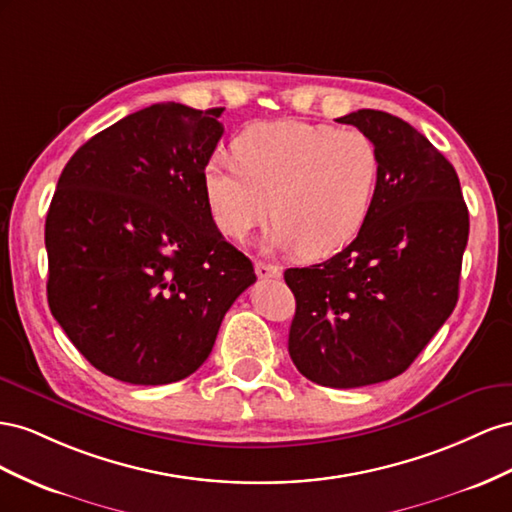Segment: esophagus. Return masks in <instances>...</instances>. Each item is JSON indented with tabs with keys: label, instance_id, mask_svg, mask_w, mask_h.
I'll use <instances>...</instances> for the list:
<instances>
[{
	"label": "esophagus",
	"instance_id": "esophagus-1",
	"mask_svg": "<svg viewBox=\"0 0 512 512\" xmlns=\"http://www.w3.org/2000/svg\"><path fill=\"white\" fill-rule=\"evenodd\" d=\"M255 272L259 279H279L281 268L274 264H266V261H255Z\"/></svg>",
	"mask_w": 512,
	"mask_h": 512
}]
</instances>
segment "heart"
<instances>
[{
	"instance_id": "b5f03b06",
	"label": "heart",
	"mask_w": 512,
	"mask_h": 512,
	"mask_svg": "<svg viewBox=\"0 0 512 512\" xmlns=\"http://www.w3.org/2000/svg\"><path fill=\"white\" fill-rule=\"evenodd\" d=\"M236 158L214 154L203 193L225 236L246 240L272 212V246L306 259L339 253L367 223L382 180V154L360 130L296 120L246 128Z\"/></svg>"
}]
</instances>
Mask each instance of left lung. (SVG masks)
Instances as JSON below:
<instances>
[{
    "instance_id": "left-lung-1",
    "label": "left lung",
    "mask_w": 512,
    "mask_h": 512,
    "mask_svg": "<svg viewBox=\"0 0 512 512\" xmlns=\"http://www.w3.org/2000/svg\"><path fill=\"white\" fill-rule=\"evenodd\" d=\"M339 122L377 143L382 180L352 244L285 270L289 356L319 386L360 388L401 375L450 317L470 216L455 167L414 126L375 109Z\"/></svg>"
}]
</instances>
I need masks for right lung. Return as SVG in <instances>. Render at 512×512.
I'll list each match as a JSON object with an SVG mask.
<instances>
[{"label": "right lung", "mask_w": 512, "mask_h": 512, "mask_svg": "<svg viewBox=\"0 0 512 512\" xmlns=\"http://www.w3.org/2000/svg\"><path fill=\"white\" fill-rule=\"evenodd\" d=\"M221 113L180 102L130 113L83 143L57 180L45 223L49 309L87 362L120 382L195 373L257 281L203 193Z\"/></svg>", "instance_id": "add662e5"}]
</instances>
